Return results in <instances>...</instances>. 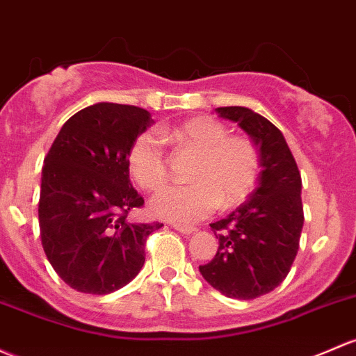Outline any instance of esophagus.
<instances>
[{"label":"esophagus","instance_id":"obj_1","mask_svg":"<svg viewBox=\"0 0 356 356\" xmlns=\"http://www.w3.org/2000/svg\"><path fill=\"white\" fill-rule=\"evenodd\" d=\"M174 228L177 232H181V234H184V235H191V234H194V232H196V228L184 227V225H174Z\"/></svg>","mask_w":356,"mask_h":356}]
</instances>
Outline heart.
<instances>
[{"label":"heart","instance_id":"1","mask_svg":"<svg viewBox=\"0 0 356 356\" xmlns=\"http://www.w3.org/2000/svg\"><path fill=\"white\" fill-rule=\"evenodd\" d=\"M162 140L200 152L188 186H168L153 196L149 211L160 220L193 225L208 218L220 203L232 208L245 201L259 175V155L245 138L228 136L220 121L207 115L160 129ZM162 140L147 131L133 141L128 165L143 189L155 191L167 181V159Z\"/></svg>","mask_w":356,"mask_h":356}]
</instances>
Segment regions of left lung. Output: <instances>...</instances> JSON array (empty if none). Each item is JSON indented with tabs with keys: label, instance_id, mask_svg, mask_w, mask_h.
<instances>
[{
	"label": "left lung",
	"instance_id": "left-lung-1",
	"mask_svg": "<svg viewBox=\"0 0 356 356\" xmlns=\"http://www.w3.org/2000/svg\"><path fill=\"white\" fill-rule=\"evenodd\" d=\"M256 145L261 172L257 188L235 211L209 223L220 245L200 266L203 278L225 297L238 300L266 295L286 278L304 227L302 177L285 136L249 107H218Z\"/></svg>",
	"mask_w": 356,
	"mask_h": 356
}]
</instances>
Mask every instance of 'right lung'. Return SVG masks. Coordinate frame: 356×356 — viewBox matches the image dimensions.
<instances>
[{"instance_id":"1","label":"right lung","mask_w":356,"mask_h":356,"mask_svg":"<svg viewBox=\"0 0 356 356\" xmlns=\"http://www.w3.org/2000/svg\"><path fill=\"white\" fill-rule=\"evenodd\" d=\"M153 124L148 111L99 102L63 124L44 159L39 227L59 278L83 293L128 285L145 264L147 237L163 223H131L143 207L129 181L133 141Z\"/></svg>"}]
</instances>
